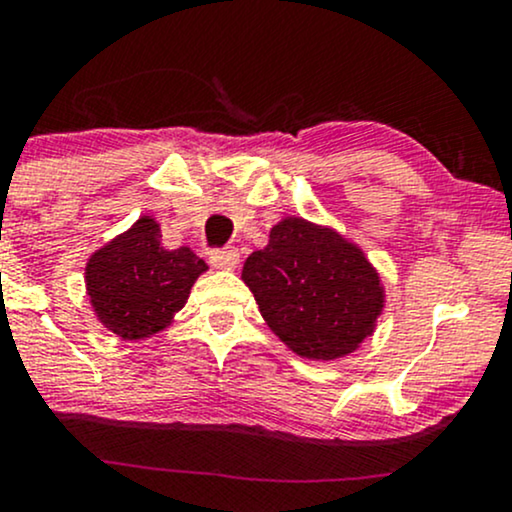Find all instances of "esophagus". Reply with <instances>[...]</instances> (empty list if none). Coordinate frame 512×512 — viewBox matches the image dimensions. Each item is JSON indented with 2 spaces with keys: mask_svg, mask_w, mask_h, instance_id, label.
Instances as JSON below:
<instances>
[{
  "mask_svg": "<svg viewBox=\"0 0 512 512\" xmlns=\"http://www.w3.org/2000/svg\"><path fill=\"white\" fill-rule=\"evenodd\" d=\"M238 260H240L238 250H211L209 255L211 267L216 269H236Z\"/></svg>",
  "mask_w": 512,
  "mask_h": 512,
  "instance_id": "34e87169",
  "label": "esophagus"
}]
</instances>
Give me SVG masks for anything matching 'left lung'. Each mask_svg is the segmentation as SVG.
Wrapping results in <instances>:
<instances>
[{"mask_svg":"<svg viewBox=\"0 0 512 512\" xmlns=\"http://www.w3.org/2000/svg\"><path fill=\"white\" fill-rule=\"evenodd\" d=\"M243 281L276 337L315 361L351 354L385 303L378 272L354 243L293 216L245 260Z\"/></svg>","mask_w":512,"mask_h":512,"instance_id":"8db88e82","label":"left lung"}]
</instances>
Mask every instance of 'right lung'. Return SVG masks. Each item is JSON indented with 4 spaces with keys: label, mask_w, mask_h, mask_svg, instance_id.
I'll return each mask as SVG.
<instances>
[{
    "label": "right lung",
    "mask_w": 512,
    "mask_h": 512,
    "mask_svg": "<svg viewBox=\"0 0 512 512\" xmlns=\"http://www.w3.org/2000/svg\"><path fill=\"white\" fill-rule=\"evenodd\" d=\"M207 272L190 248L166 250L161 228L142 216L86 264V291L98 320L122 339L161 332L185 305L192 284Z\"/></svg>",
    "instance_id": "1"
}]
</instances>
